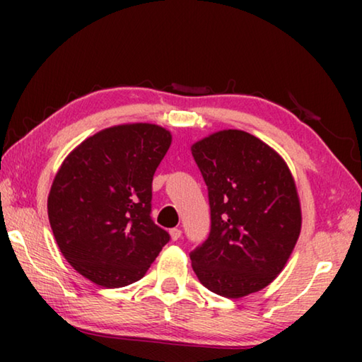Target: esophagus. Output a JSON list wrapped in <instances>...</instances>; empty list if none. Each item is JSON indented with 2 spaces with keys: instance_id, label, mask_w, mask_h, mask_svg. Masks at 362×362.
Listing matches in <instances>:
<instances>
[{
  "instance_id": "esophagus-1",
  "label": "esophagus",
  "mask_w": 362,
  "mask_h": 362,
  "mask_svg": "<svg viewBox=\"0 0 362 362\" xmlns=\"http://www.w3.org/2000/svg\"><path fill=\"white\" fill-rule=\"evenodd\" d=\"M169 233H170V238H173V241L180 240V236H182V230L180 228H173Z\"/></svg>"
}]
</instances>
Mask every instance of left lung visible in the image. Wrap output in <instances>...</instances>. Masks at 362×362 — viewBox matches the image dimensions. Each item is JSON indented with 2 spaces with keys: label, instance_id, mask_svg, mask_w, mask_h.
I'll return each instance as SVG.
<instances>
[{
  "label": "left lung",
  "instance_id": "left-lung-1",
  "mask_svg": "<svg viewBox=\"0 0 362 362\" xmlns=\"http://www.w3.org/2000/svg\"><path fill=\"white\" fill-rule=\"evenodd\" d=\"M209 189L211 233L189 259L201 284L226 298L276 279L296 247L302 209L278 151L244 131L223 129L192 145Z\"/></svg>",
  "mask_w": 362,
  "mask_h": 362
}]
</instances>
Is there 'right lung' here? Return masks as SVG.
I'll return each instance as SVG.
<instances>
[{"label": "right lung", "instance_id": "add662e5", "mask_svg": "<svg viewBox=\"0 0 362 362\" xmlns=\"http://www.w3.org/2000/svg\"><path fill=\"white\" fill-rule=\"evenodd\" d=\"M173 136L150 122L119 124L79 144L54 177L49 223L66 262L94 284L136 283L169 241L155 225L151 182Z\"/></svg>", "mask_w": 362, "mask_h": 362}]
</instances>
